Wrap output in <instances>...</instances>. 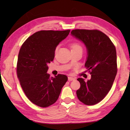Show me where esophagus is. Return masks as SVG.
<instances>
[{
  "label": "esophagus",
  "instance_id": "34e87169",
  "mask_svg": "<svg viewBox=\"0 0 130 130\" xmlns=\"http://www.w3.org/2000/svg\"><path fill=\"white\" fill-rule=\"evenodd\" d=\"M74 80V78L72 77H68V80L69 81H73Z\"/></svg>",
  "mask_w": 130,
  "mask_h": 130
}]
</instances>
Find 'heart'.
Masks as SVG:
<instances>
[{"label":"heart","instance_id":"heart-1","mask_svg":"<svg viewBox=\"0 0 130 130\" xmlns=\"http://www.w3.org/2000/svg\"><path fill=\"white\" fill-rule=\"evenodd\" d=\"M71 47H72V49H77V48H80V49H81L80 45H79V44H78L77 43H73ZM57 48L56 50V52H57Z\"/></svg>","mask_w":130,"mask_h":130}]
</instances>
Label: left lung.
I'll return each mask as SVG.
<instances>
[{"label":"left lung","mask_w":130,"mask_h":130,"mask_svg":"<svg viewBox=\"0 0 130 130\" xmlns=\"http://www.w3.org/2000/svg\"><path fill=\"white\" fill-rule=\"evenodd\" d=\"M71 35L81 41L87 48L85 67L89 70L91 78L85 81L78 78L80 88L76 91L78 100L92 105L101 102L111 89L117 73L115 47L111 39L97 30L76 29Z\"/></svg>","instance_id":"obj_1"}]
</instances>
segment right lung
Returning <instances> with one entry per match:
<instances>
[{"label": "right lung", "instance_id": "obj_1", "mask_svg": "<svg viewBox=\"0 0 130 130\" xmlns=\"http://www.w3.org/2000/svg\"><path fill=\"white\" fill-rule=\"evenodd\" d=\"M70 30H42L23 43L17 62V75L26 96L34 104L47 107L56 103L68 81L64 74L50 77L48 63L54 58L56 47L67 38Z\"/></svg>", "mask_w": 130, "mask_h": 130}]
</instances>
